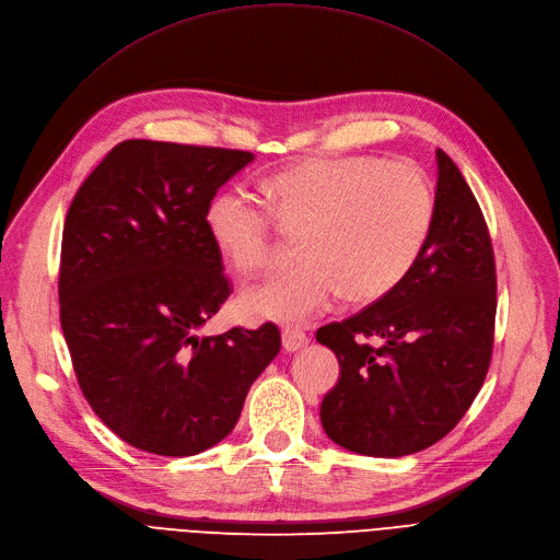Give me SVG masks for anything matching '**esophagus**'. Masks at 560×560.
Masks as SVG:
<instances>
[{"instance_id": "obj_1", "label": "esophagus", "mask_w": 560, "mask_h": 560, "mask_svg": "<svg viewBox=\"0 0 560 560\" xmlns=\"http://www.w3.org/2000/svg\"><path fill=\"white\" fill-rule=\"evenodd\" d=\"M307 335L299 328H284L282 330V349L287 353H294V351H301L303 346H307Z\"/></svg>"}]
</instances>
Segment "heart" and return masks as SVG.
<instances>
[{"mask_svg":"<svg viewBox=\"0 0 560 560\" xmlns=\"http://www.w3.org/2000/svg\"><path fill=\"white\" fill-rule=\"evenodd\" d=\"M271 211L230 189L211 200L207 230L236 273L266 269L278 250V225L301 234L303 261L242 296L259 322L305 324L341 294L376 303L417 264L435 219L425 173L376 156L310 159L266 182Z\"/></svg>","mask_w":560,"mask_h":560,"instance_id":"heart-1","label":"heart"}]
</instances>
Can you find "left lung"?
Listing matches in <instances>:
<instances>
[{"mask_svg":"<svg viewBox=\"0 0 560 560\" xmlns=\"http://www.w3.org/2000/svg\"><path fill=\"white\" fill-rule=\"evenodd\" d=\"M435 219L417 264L389 294L316 330L339 360L322 401L326 435L374 458L442 440L481 389L494 341L497 276L483 211L438 150ZM366 336L382 341L378 350Z\"/></svg>","mask_w":560,"mask_h":560,"instance_id":"8db88e82","label":"left lung"}]
</instances>
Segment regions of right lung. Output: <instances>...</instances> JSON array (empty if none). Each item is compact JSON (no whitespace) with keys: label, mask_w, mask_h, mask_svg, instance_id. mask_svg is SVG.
I'll use <instances>...</instances> for the list:
<instances>
[{"label":"right lung","mask_w":560,"mask_h":560,"mask_svg":"<svg viewBox=\"0 0 560 560\" xmlns=\"http://www.w3.org/2000/svg\"><path fill=\"white\" fill-rule=\"evenodd\" d=\"M253 152L131 139L68 209L61 328L86 401L148 454L196 456L234 429L280 330H198L230 296L207 209Z\"/></svg>","instance_id":"add662e5"}]
</instances>
